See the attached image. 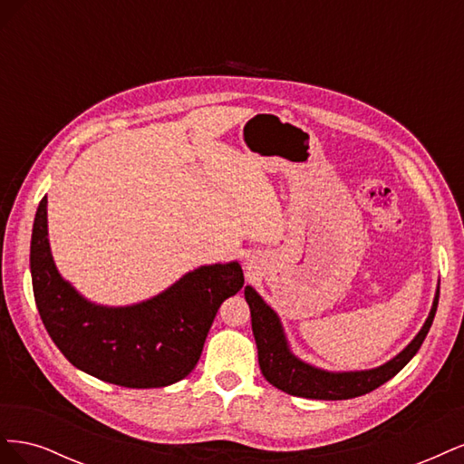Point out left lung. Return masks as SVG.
I'll list each match as a JSON object with an SVG mask.
<instances>
[{
	"instance_id": "1",
	"label": "left lung",
	"mask_w": 464,
	"mask_h": 464,
	"mask_svg": "<svg viewBox=\"0 0 464 464\" xmlns=\"http://www.w3.org/2000/svg\"><path fill=\"white\" fill-rule=\"evenodd\" d=\"M244 296L251 312V329H254L257 344L259 368L266 382L294 397L343 401L366 395V392L383 385L414 358L431 327L435 312H438L440 283L435 288L430 315L414 339L395 358H391L382 366L354 372H329L298 358L292 353L283 323H280V317L273 307L259 296L254 286H246Z\"/></svg>"
}]
</instances>
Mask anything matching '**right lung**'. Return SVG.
Here are the masks:
<instances>
[{"mask_svg": "<svg viewBox=\"0 0 464 464\" xmlns=\"http://www.w3.org/2000/svg\"><path fill=\"white\" fill-rule=\"evenodd\" d=\"M31 276L42 323L81 372L131 389L172 385L191 373L220 304L244 286L237 261L201 265L157 296L131 305L87 300L53 263L48 198L31 237Z\"/></svg>", "mask_w": 464, "mask_h": 464, "instance_id": "add662e5", "label": "right lung"}]
</instances>
